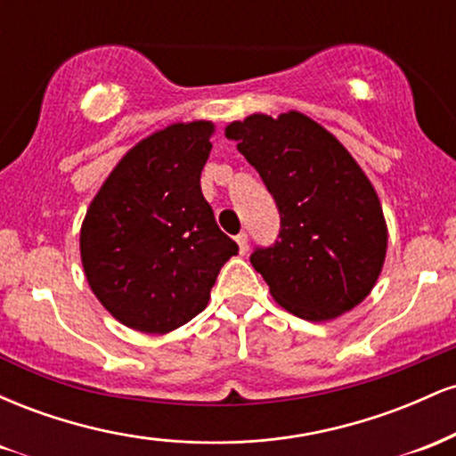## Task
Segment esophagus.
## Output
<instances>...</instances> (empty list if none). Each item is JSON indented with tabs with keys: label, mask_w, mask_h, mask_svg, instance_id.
<instances>
[{
	"label": "esophagus",
	"mask_w": 456,
	"mask_h": 456,
	"mask_svg": "<svg viewBox=\"0 0 456 456\" xmlns=\"http://www.w3.org/2000/svg\"><path fill=\"white\" fill-rule=\"evenodd\" d=\"M235 242H238V246H240V253H246V248H248V235H246L244 232L242 233H238L235 235Z\"/></svg>",
	"instance_id": "esophagus-1"
}]
</instances>
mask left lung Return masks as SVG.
<instances>
[{
    "instance_id": "1",
    "label": "left lung",
    "mask_w": 456,
    "mask_h": 456,
    "mask_svg": "<svg viewBox=\"0 0 456 456\" xmlns=\"http://www.w3.org/2000/svg\"><path fill=\"white\" fill-rule=\"evenodd\" d=\"M229 139L257 169L281 214L270 246L250 255L282 308L308 322L352 311L378 281L386 257L384 212L349 151L306 115H250Z\"/></svg>"
}]
</instances>
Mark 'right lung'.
Masks as SVG:
<instances>
[{
  "label": "right lung",
  "mask_w": 456,
  "mask_h": 456,
  "mask_svg": "<svg viewBox=\"0 0 456 456\" xmlns=\"http://www.w3.org/2000/svg\"><path fill=\"white\" fill-rule=\"evenodd\" d=\"M210 122L174 124L143 139L107 177L81 227V259L101 305L124 326L165 334L210 300L238 244L201 192Z\"/></svg>",
  "instance_id": "add662e5"
}]
</instances>
